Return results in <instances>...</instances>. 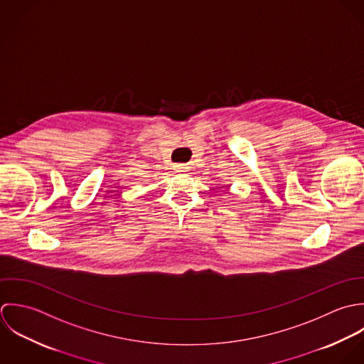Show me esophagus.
Segmentation results:
<instances>
[{
  "instance_id": "obj_1",
  "label": "esophagus",
  "mask_w": 364,
  "mask_h": 364,
  "mask_svg": "<svg viewBox=\"0 0 364 364\" xmlns=\"http://www.w3.org/2000/svg\"><path fill=\"white\" fill-rule=\"evenodd\" d=\"M187 168H188V167H187L186 164H176V166H174V170H176V171H186Z\"/></svg>"
}]
</instances>
